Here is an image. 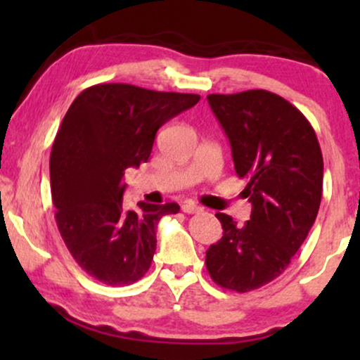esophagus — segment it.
Listing matches in <instances>:
<instances>
[{
    "label": "esophagus",
    "instance_id": "1",
    "mask_svg": "<svg viewBox=\"0 0 360 360\" xmlns=\"http://www.w3.org/2000/svg\"><path fill=\"white\" fill-rule=\"evenodd\" d=\"M183 212L184 213H200L203 212V208L201 206H198L196 203H193V201H186L183 205Z\"/></svg>",
    "mask_w": 360,
    "mask_h": 360
}]
</instances>
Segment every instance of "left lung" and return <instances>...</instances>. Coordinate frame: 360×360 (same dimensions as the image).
I'll use <instances>...</instances> for the list:
<instances>
[{
    "label": "left lung",
    "instance_id": "obj_1",
    "mask_svg": "<svg viewBox=\"0 0 360 360\" xmlns=\"http://www.w3.org/2000/svg\"><path fill=\"white\" fill-rule=\"evenodd\" d=\"M232 147L235 172L247 181L250 220L217 213L223 237L206 250L218 286L247 292L279 278L315 223L323 157L315 130L291 103L264 89L208 94Z\"/></svg>",
    "mask_w": 360,
    "mask_h": 360
}]
</instances>
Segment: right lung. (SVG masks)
I'll return each instance as SVG.
<instances>
[{"instance_id":"add662e5","label":"right lung","mask_w":360,"mask_h":360,"mask_svg":"<svg viewBox=\"0 0 360 360\" xmlns=\"http://www.w3.org/2000/svg\"><path fill=\"white\" fill-rule=\"evenodd\" d=\"M198 101L113 82L91 86L69 106L52 146V203L62 240L91 278L125 286L148 271L157 223L179 205L140 201V212H127L123 174L147 162L157 130Z\"/></svg>"}]
</instances>
